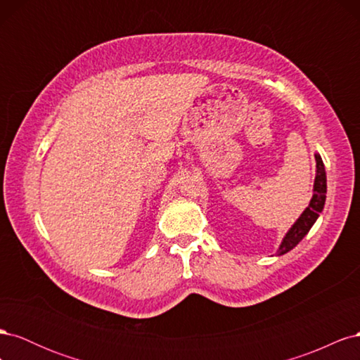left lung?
I'll list each match as a JSON object with an SVG mask.
<instances>
[{"mask_svg":"<svg viewBox=\"0 0 360 360\" xmlns=\"http://www.w3.org/2000/svg\"><path fill=\"white\" fill-rule=\"evenodd\" d=\"M315 162H317V174H315L314 195L311 198V202L307 209H304V212L300 214L299 219L294 222V225L290 228L285 237L282 238V242H281L279 249L276 252L278 255H284L294 246H297L302 238L309 233L311 226L315 224V221L319 219L320 213L323 212V207L326 202V192H328V184H326L324 163L319 153H315Z\"/></svg>","mask_w":360,"mask_h":360,"instance_id":"left-lung-1","label":"left lung"}]
</instances>
